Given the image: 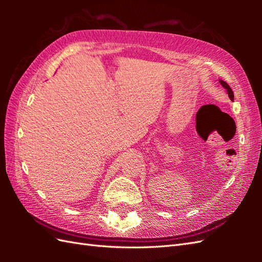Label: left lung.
<instances>
[{
    "mask_svg": "<svg viewBox=\"0 0 262 262\" xmlns=\"http://www.w3.org/2000/svg\"><path fill=\"white\" fill-rule=\"evenodd\" d=\"M220 83H221V84L223 85V86L226 89V90H227V93H229V97H230V99H231L232 101H233V100H234V93H233L232 89H231V88L229 86V84H227V83H226V82H224V81L220 80Z\"/></svg>",
    "mask_w": 262,
    "mask_h": 262,
    "instance_id": "obj_1",
    "label": "left lung"
}]
</instances>
